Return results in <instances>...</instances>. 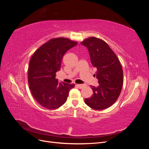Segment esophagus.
Listing matches in <instances>:
<instances>
[{"label": "esophagus", "instance_id": "1", "mask_svg": "<svg viewBox=\"0 0 149 149\" xmlns=\"http://www.w3.org/2000/svg\"><path fill=\"white\" fill-rule=\"evenodd\" d=\"M76 86H77L79 88H80V89H81V88H83V87H84V84H76Z\"/></svg>", "mask_w": 149, "mask_h": 149}]
</instances>
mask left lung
<instances>
[{"label":"left lung","instance_id":"obj_1","mask_svg":"<svg viewBox=\"0 0 149 149\" xmlns=\"http://www.w3.org/2000/svg\"><path fill=\"white\" fill-rule=\"evenodd\" d=\"M81 43L88 48L99 83L98 86L91 87L93 95L84 102L92 109H105L117 101L121 92L124 77L120 62L107 43L100 38L89 37Z\"/></svg>","mask_w":149,"mask_h":149}]
</instances>
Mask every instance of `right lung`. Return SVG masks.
I'll use <instances>...</instances> for the list:
<instances>
[{"mask_svg": "<svg viewBox=\"0 0 149 149\" xmlns=\"http://www.w3.org/2000/svg\"><path fill=\"white\" fill-rule=\"evenodd\" d=\"M78 42L69 38H52L39 47L31 57L28 82L31 94L40 105L55 109L64 104L74 84L59 83L56 73L65 53Z\"/></svg>", "mask_w": 149, "mask_h": 149, "instance_id": "add662e5", "label": "right lung"}]
</instances>
